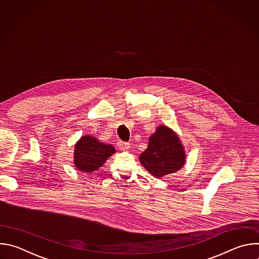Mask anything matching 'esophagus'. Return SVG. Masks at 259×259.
Segmentation results:
<instances>
[{"label": "esophagus", "mask_w": 259, "mask_h": 259, "mask_svg": "<svg viewBox=\"0 0 259 259\" xmlns=\"http://www.w3.org/2000/svg\"><path fill=\"white\" fill-rule=\"evenodd\" d=\"M118 146H119V149L122 150V151H129V150H130V144H129L128 142H122V141H120V142L118 143Z\"/></svg>", "instance_id": "obj_1"}]
</instances>
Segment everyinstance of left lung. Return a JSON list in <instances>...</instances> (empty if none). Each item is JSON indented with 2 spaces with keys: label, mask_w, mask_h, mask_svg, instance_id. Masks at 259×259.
<instances>
[{
  "label": "left lung",
  "mask_w": 259,
  "mask_h": 259,
  "mask_svg": "<svg viewBox=\"0 0 259 259\" xmlns=\"http://www.w3.org/2000/svg\"><path fill=\"white\" fill-rule=\"evenodd\" d=\"M139 161L153 176L161 178L183 167L186 152L178 135L162 125L150 137L147 149L140 155Z\"/></svg>",
  "instance_id": "1"
}]
</instances>
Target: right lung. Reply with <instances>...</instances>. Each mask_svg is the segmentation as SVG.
Instances as JSON below:
<instances>
[{
    "label": "right lung",
    "instance_id": "1",
    "mask_svg": "<svg viewBox=\"0 0 259 259\" xmlns=\"http://www.w3.org/2000/svg\"><path fill=\"white\" fill-rule=\"evenodd\" d=\"M115 153L113 145L100 142L93 136L85 135L75 144L73 164L78 170L90 173L99 169Z\"/></svg>",
    "mask_w": 259,
    "mask_h": 259
}]
</instances>
